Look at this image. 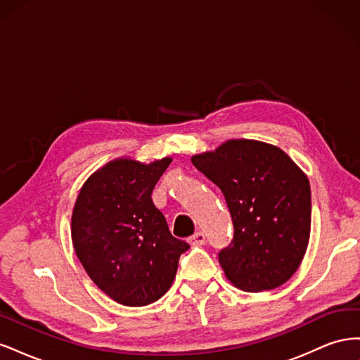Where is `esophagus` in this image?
Returning a JSON list of instances; mask_svg holds the SVG:
<instances>
[{
  "label": "esophagus",
  "mask_w": 360,
  "mask_h": 360,
  "mask_svg": "<svg viewBox=\"0 0 360 360\" xmlns=\"http://www.w3.org/2000/svg\"><path fill=\"white\" fill-rule=\"evenodd\" d=\"M189 243L193 246H201L205 243V234L202 231L195 233L192 237H189Z\"/></svg>",
  "instance_id": "34e87169"
}]
</instances>
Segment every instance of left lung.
<instances>
[{
    "mask_svg": "<svg viewBox=\"0 0 360 360\" xmlns=\"http://www.w3.org/2000/svg\"><path fill=\"white\" fill-rule=\"evenodd\" d=\"M224 193L234 226L217 258L228 281L245 291L274 290L294 275L307 252L311 188L281 148L231 139L192 158Z\"/></svg>",
    "mask_w": 360,
    "mask_h": 360,
    "instance_id": "8db88e82",
    "label": "left lung"
}]
</instances>
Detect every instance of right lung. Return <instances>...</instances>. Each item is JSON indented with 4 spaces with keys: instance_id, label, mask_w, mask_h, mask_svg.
<instances>
[{
    "instance_id": "add662e5",
    "label": "right lung",
    "mask_w": 360,
    "mask_h": 360,
    "mask_svg": "<svg viewBox=\"0 0 360 360\" xmlns=\"http://www.w3.org/2000/svg\"><path fill=\"white\" fill-rule=\"evenodd\" d=\"M169 163V158L150 165L114 160L86 180L75 204V252L94 284L126 307L160 299L189 249L151 200Z\"/></svg>"
}]
</instances>
